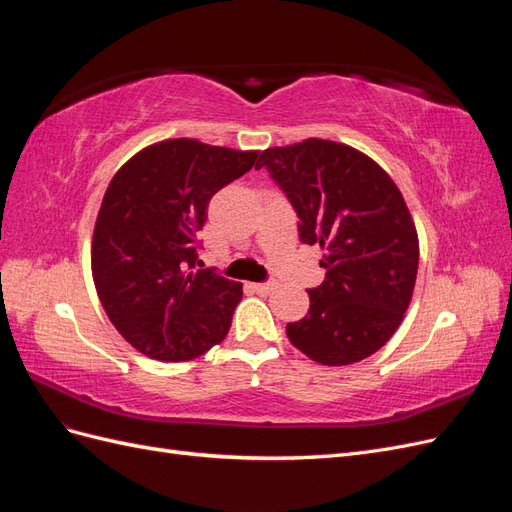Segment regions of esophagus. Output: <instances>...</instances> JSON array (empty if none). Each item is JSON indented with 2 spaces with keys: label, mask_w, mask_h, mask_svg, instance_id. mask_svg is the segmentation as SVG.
<instances>
[{
  "label": "esophagus",
  "mask_w": 512,
  "mask_h": 512,
  "mask_svg": "<svg viewBox=\"0 0 512 512\" xmlns=\"http://www.w3.org/2000/svg\"><path fill=\"white\" fill-rule=\"evenodd\" d=\"M256 292H260V294H269V292H273L275 290V282H267V284H254L252 286Z\"/></svg>",
  "instance_id": "obj_1"
}]
</instances>
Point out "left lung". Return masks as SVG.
Here are the masks:
<instances>
[{
	"label": "left lung",
	"instance_id": "obj_1",
	"mask_svg": "<svg viewBox=\"0 0 512 512\" xmlns=\"http://www.w3.org/2000/svg\"><path fill=\"white\" fill-rule=\"evenodd\" d=\"M290 198L299 235L324 250V282L309 312L288 322L290 344L320 365L342 367L378 352L399 329L418 271L416 226L389 173L344 143L305 138L260 153Z\"/></svg>",
	"mask_w": 512,
	"mask_h": 512
}]
</instances>
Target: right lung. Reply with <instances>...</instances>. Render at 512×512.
Here are the masks:
<instances>
[{
    "mask_svg": "<svg viewBox=\"0 0 512 512\" xmlns=\"http://www.w3.org/2000/svg\"><path fill=\"white\" fill-rule=\"evenodd\" d=\"M260 151L168 138L108 183L91 239V275L108 320L156 361H192L226 337L243 284L196 269L194 235L211 196L258 168Z\"/></svg>",
    "mask_w": 512,
    "mask_h": 512,
    "instance_id": "1",
    "label": "right lung"
}]
</instances>
